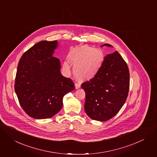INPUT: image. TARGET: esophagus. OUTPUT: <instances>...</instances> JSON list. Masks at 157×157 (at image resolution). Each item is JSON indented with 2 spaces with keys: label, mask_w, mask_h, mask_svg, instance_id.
Segmentation results:
<instances>
[{
  "label": "esophagus",
  "mask_w": 157,
  "mask_h": 157,
  "mask_svg": "<svg viewBox=\"0 0 157 157\" xmlns=\"http://www.w3.org/2000/svg\"><path fill=\"white\" fill-rule=\"evenodd\" d=\"M75 88L76 89H78L80 88V84L78 82H75Z\"/></svg>",
  "instance_id": "34e87169"
}]
</instances>
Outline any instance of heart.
Here are the masks:
<instances>
[{
	"label": "heart",
	"mask_w": 157,
	"mask_h": 157,
	"mask_svg": "<svg viewBox=\"0 0 157 157\" xmlns=\"http://www.w3.org/2000/svg\"><path fill=\"white\" fill-rule=\"evenodd\" d=\"M69 61L75 65L74 74L80 81H89L98 73L104 61V54L98 49H93L87 46L78 47L71 52ZM69 67L67 63L64 64Z\"/></svg>",
	"instance_id": "1"
}]
</instances>
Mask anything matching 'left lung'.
I'll return each instance as SVG.
<instances>
[{
	"instance_id": "obj_1",
	"label": "left lung",
	"mask_w": 157,
	"mask_h": 157,
	"mask_svg": "<svg viewBox=\"0 0 157 157\" xmlns=\"http://www.w3.org/2000/svg\"><path fill=\"white\" fill-rule=\"evenodd\" d=\"M112 47L105 44L103 46ZM86 93L84 110L94 120L105 121L115 117L124 104L130 87L129 69L115 51L106 55L96 75L81 84Z\"/></svg>"
}]
</instances>
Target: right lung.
Here are the masks:
<instances>
[{"label":"right lung","mask_w":157,"mask_h":157,"mask_svg":"<svg viewBox=\"0 0 157 157\" xmlns=\"http://www.w3.org/2000/svg\"><path fill=\"white\" fill-rule=\"evenodd\" d=\"M58 41L42 40L25 52L19 60L14 89L20 105L35 119L50 118L63 106V98L75 84L60 72L59 59L52 56Z\"/></svg>","instance_id":"right-lung-1"}]
</instances>
